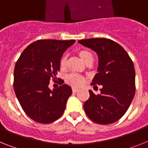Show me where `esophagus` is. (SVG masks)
<instances>
[{
  "instance_id": "obj_1",
  "label": "esophagus",
  "mask_w": 148,
  "mask_h": 148,
  "mask_svg": "<svg viewBox=\"0 0 148 148\" xmlns=\"http://www.w3.org/2000/svg\"><path fill=\"white\" fill-rule=\"evenodd\" d=\"M78 90H79V89H77V88H76V87L72 88V92H77Z\"/></svg>"
}]
</instances>
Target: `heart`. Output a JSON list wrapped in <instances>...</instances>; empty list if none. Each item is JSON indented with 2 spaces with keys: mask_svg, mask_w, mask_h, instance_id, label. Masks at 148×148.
Returning a JSON list of instances; mask_svg holds the SVG:
<instances>
[{
  "mask_svg": "<svg viewBox=\"0 0 148 148\" xmlns=\"http://www.w3.org/2000/svg\"><path fill=\"white\" fill-rule=\"evenodd\" d=\"M77 54L85 64H87L89 62H92V54L89 51L86 50V49H80V50L77 52ZM66 56H62L61 57L60 61H59V66H60L62 69H64L66 67ZM65 81H66L67 84H68L71 86H82L84 84L85 78L84 77L80 76V75H78V74H71L66 76Z\"/></svg>",
  "mask_w": 148,
  "mask_h": 148,
  "instance_id": "1",
  "label": "heart"
}]
</instances>
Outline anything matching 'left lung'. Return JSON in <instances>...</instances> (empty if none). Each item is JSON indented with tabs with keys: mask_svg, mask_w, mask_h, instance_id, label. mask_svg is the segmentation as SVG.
Segmentation results:
<instances>
[{
	"mask_svg": "<svg viewBox=\"0 0 148 148\" xmlns=\"http://www.w3.org/2000/svg\"><path fill=\"white\" fill-rule=\"evenodd\" d=\"M78 43L97 53L98 73L91 84L102 85L100 95L89 90L84 110L93 122L102 125L113 123L125 114L135 95L133 62L126 50L112 40L90 38Z\"/></svg>",
	"mask_w": 148,
	"mask_h": 148,
	"instance_id": "1",
	"label": "left lung"
}]
</instances>
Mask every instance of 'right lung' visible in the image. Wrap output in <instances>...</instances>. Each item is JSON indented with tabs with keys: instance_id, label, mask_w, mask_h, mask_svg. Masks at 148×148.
<instances>
[{
	"instance_id": "obj_1",
	"label": "right lung",
	"mask_w": 148,
	"mask_h": 148,
	"mask_svg": "<svg viewBox=\"0 0 148 148\" xmlns=\"http://www.w3.org/2000/svg\"><path fill=\"white\" fill-rule=\"evenodd\" d=\"M74 40H38L26 47L14 68L13 88L25 114L36 122L50 123L60 117L72 93L67 84L51 90L50 79L60 70L59 61Z\"/></svg>"
}]
</instances>
